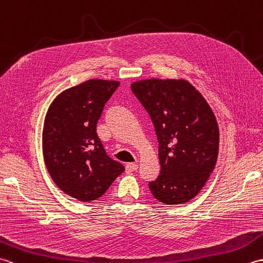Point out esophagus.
<instances>
[{
	"label": "esophagus",
	"instance_id": "esophagus-1",
	"mask_svg": "<svg viewBox=\"0 0 263 263\" xmlns=\"http://www.w3.org/2000/svg\"><path fill=\"white\" fill-rule=\"evenodd\" d=\"M138 170V164L137 163H128L125 166V172L126 173H131V172H135Z\"/></svg>",
	"mask_w": 263,
	"mask_h": 263
}]
</instances>
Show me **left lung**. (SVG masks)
<instances>
[{
    "label": "left lung",
    "instance_id": "obj_1",
    "mask_svg": "<svg viewBox=\"0 0 263 263\" xmlns=\"http://www.w3.org/2000/svg\"><path fill=\"white\" fill-rule=\"evenodd\" d=\"M154 123L160 174L149 183L154 197L165 204L189 202L215 166L219 128L209 104L185 79H144L131 85Z\"/></svg>",
    "mask_w": 263,
    "mask_h": 263
}]
</instances>
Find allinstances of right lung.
<instances>
[{
  "instance_id": "right-lung-1",
  "label": "right lung",
  "mask_w": 263,
  "mask_h": 263,
  "mask_svg": "<svg viewBox=\"0 0 263 263\" xmlns=\"http://www.w3.org/2000/svg\"><path fill=\"white\" fill-rule=\"evenodd\" d=\"M90 79L65 89L49 105L43 127V156L52 180L83 202L107 191L124 166L109 158L96 132L105 104L119 87Z\"/></svg>"
}]
</instances>
